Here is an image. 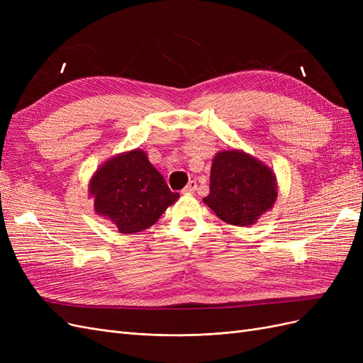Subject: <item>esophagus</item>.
Listing matches in <instances>:
<instances>
[{
    "label": "esophagus",
    "mask_w": 363,
    "mask_h": 363,
    "mask_svg": "<svg viewBox=\"0 0 363 363\" xmlns=\"http://www.w3.org/2000/svg\"><path fill=\"white\" fill-rule=\"evenodd\" d=\"M195 189H196V182H195V180H191L188 184L184 186L183 194H194Z\"/></svg>",
    "instance_id": "obj_1"
}]
</instances>
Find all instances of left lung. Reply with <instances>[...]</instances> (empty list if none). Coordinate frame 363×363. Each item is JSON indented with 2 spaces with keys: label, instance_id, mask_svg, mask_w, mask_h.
Segmentation results:
<instances>
[{
  "label": "left lung",
  "instance_id": "left-lung-1",
  "mask_svg": "<svg viewBox=\"0 0 363 363\" xmlns=\"http://www.w3.org/2000/svg\"><path fill=\"white\" fill-rule=\"evenodd\" d=\"M277 180L272 169L240 150L219 151L211 169V192L203 201L224 223L247 227L272 208Z\"/></svg>",
  "mask_w": 363,
  "mask_h": 363
}]
</instances>
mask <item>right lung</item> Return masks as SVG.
<instances>
[{
    "label": "right lung",
    "mask_w": 363,
    "mask_h": 363,
    "mask_svg": "<svg viewBox=\"0 0 363 363\" xmlns=\"http://www.w3.org/2000/svg\"><path fill=\"white\" fill-rule=\"evenodd\" d=\"M95 212L116 225L119 233L142 232L177 201L147 152L133 150L104 162L89 183Z\"/></svg>",
    "instance_id": "right-lung-1"
}]
</instances>
